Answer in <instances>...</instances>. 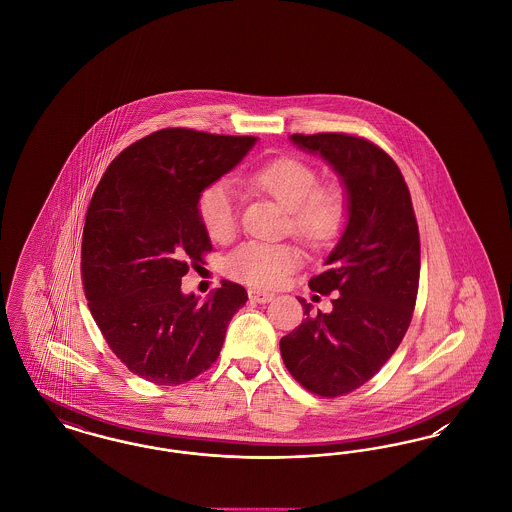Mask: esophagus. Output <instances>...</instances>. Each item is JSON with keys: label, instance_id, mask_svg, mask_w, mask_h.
I'll return each mask as SVG.
<instances>
[{"label": "esophagus", "instance_id": "esophagus-1", "mask_svg": "<svg viewBox=\"0 0 512 512\" xmlns=\"http://www.w3.org/2000/svg\"><path fill=\"white\" fill-rule=\"evenodd\" d=\"M247 295L253 303H268V301L274 299V293L265 292V290H259V288H251Z\"/></svg>", "mask_w": 512, "mask_h": 512}]
</instances>
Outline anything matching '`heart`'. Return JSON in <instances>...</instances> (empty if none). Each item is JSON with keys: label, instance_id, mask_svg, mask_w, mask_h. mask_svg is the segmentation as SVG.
I'll use <instances>...</instances> for the list:
<instances>
[{"label": "heart", "instance_id": "heart-1", "mask_svg": "<svg viewBox=\"0 0 512 512\" xmlns=\"http://www.w3.org/2000/svg\"><path fill=\"white\" fill-rule=\"evenodd\" d=\"M251 184L272 195L288 211L292 230L307 244L324 245L340 234L345 219V201L338 188H318V174L309 163L295 157H278L249 176ZM197 213L205 232L226 242L236 230V195L228 182L205 188ZM301 253L292 244L247 242L236 247L226 270L232 278L251 286H276L299 267Z\"/></svg>", "mask_w": 512, "mask_h": 512}]
</instances>
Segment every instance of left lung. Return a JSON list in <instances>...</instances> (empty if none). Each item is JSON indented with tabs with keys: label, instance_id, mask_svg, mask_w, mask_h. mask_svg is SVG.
Segmentation results:
<instances>
[{
	"label": "left lung",
	"instance_id": "8db88e82",
	"mask_svg": "<svg viewBox=\"0 0 512 512\" xmlns=\"http://www.w3.org/2000/svg\"><path fill=\"white\" fill-rule=\"evenodd\" d=\"M295 146L320 155L340 176L347 222L326 257V270L309 280L332 299V311L307 318L280 340L293 378L322 397H338L368 382L395 353L413 317L420 238L413 201L390 155L347 134H292Z\"/></svg>",
	"mask_w": 512,
	"mask_h": 512
}]
</instances>
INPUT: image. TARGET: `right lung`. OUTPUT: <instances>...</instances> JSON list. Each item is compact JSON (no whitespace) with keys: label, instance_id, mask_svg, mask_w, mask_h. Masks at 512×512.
Instances as JSON below:
<instances>
[{"label":"right lung","instance_id":"obj_1","mask_svg":"<svg viewBox=\"0 0 512 512\" xmlns=\"http://www.w3.org/2000/svg\"><path fill=\"white\" fill-rule=\"evenodd\" d=\"M255 144L165 128L126 147L99 180L82 234L84 293L113 353L147 382L176 386L207 370L247 301L228 280L199 301L182 293V276L213 249L199 195Z\"/></svg>","mask_w":512,"mask_h":512}]
</instances>
